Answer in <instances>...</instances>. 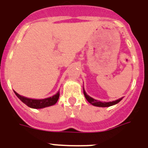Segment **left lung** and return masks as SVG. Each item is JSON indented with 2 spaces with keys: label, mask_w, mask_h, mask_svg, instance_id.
Segmentation results:
<instances>
[{
  "label": "left lung",
  "mask_w": 148,
  "mask_h": 148,
  "mask_svg": "<svg viewBox=\"0 0 148 148\" xmlns=\"http://www.w3.org/2000/svg\"><path fill=\"white\" fill-rule=\"evenodd\" d=\"M84 96H85L86 99L88 101V102L90 103L91 104L94 106H96V107H102V108H105V107H110V106H112V105H114V104H117L122 99V98L121 99H118V100H116V101H110V102H101V101H99L98 100H95V99H92L91 98L90 96H89L86 92L84 91Z\"/></svg>",
  "instance_id": "1"
}]
</instances>
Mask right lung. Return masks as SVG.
Returning a JSON list of instances; mask_svg holds the SVG:
<instances>
[{
  "label": "right lung",
  "instance_id": "obj_1",
  "mask_svg": "<svg viewBox=\"0 0 148 148\" xmlns=\"http://www.w3.org/2000/svg\"><path fill=\"white\" fill-rule=\"evenodd\" d=\"M15 92V91H14ZM15 95L18 96V98L23 102L25 104H27L28 107L32 108H35V109H39V108H44L46 107L54 105L58 100L59 98V92H58L55 95L52 97L47 98L44 99H31L28 98H25L23 96H21L19 94L15 92Z\"/></svg>",
  "mask_w": 148,
  "mask_h": 148
}]
</instances>
